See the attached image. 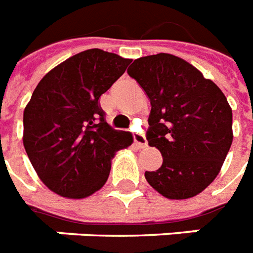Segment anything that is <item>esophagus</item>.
Masks as SVG:
<instances>
[{
	"label": "esophagus",
	"mask_w": 253,
	"mask_h": 253,
	"mask_svg": "<svg viewBox=\"0 0 253 253\" xmlns=\"http://www.w3.org/2000/svg\"><path fill=\"white\" fill-rule=\"evenodd\" d=\"M134 142H135V146H136L138 148L147 147V140H146V138H144L143 135L134 134Z\"/></svg>",
	"instance_id": "1"
}]
</instances>
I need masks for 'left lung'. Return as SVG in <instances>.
Returning <instances> with one entry per match:
<instances>
[{
    "label": "left lung",
    "instance_id": "left-lung-1",
    "mask_svg": "<svg viewBox=\"0 0 253 253\" xmlns=\"http://www.w3.org/2000/svg\"><path fill=\"white\" fill-rule=\"evenodd\" d=\"M147 94V140L163 163L146 171L148 184L167 199H188L211 184L232 144V110L220 88L195 66L159 53L127 70Z\"/></svg>",
    "mask_w": 253,
    "mask_h": 253
}]
</instances>
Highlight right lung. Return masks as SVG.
<instances>
[{
  "label": "right lung",
  "instance_id": "obj_1",
  "mask_svg": "<svg viewBox=\"0 0 253 253\" xmlns=\"http://www.w3.org/2000/svg\"><path fill=\"white\" fill-rule=\"evenodd\" d=\"M131 59L101 49L67 58L37 84L24 111V147L50 191L84 199L105 186L115 152L132 143L128 131L105 121L99 98Z\"/></svg>",
  "mask_w": 253,
  "mask_h": 253
}]
</instances>
